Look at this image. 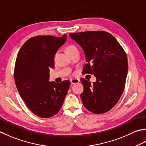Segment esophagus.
<instances>
[{"mask_svg": "<svg viewBox=\"0 0 146 146\" xmlns=\"http://www.w3.org/2000/svg\"><path fill=\"white\" fill-rule=\"evenodd\" d=\"M79 81H80V80L77 79H71L70 80V83H71V84H77V83L79 82Z\"/></svg>", "mask_w": 146, "mask_h": 146, "instance_id": "34e87169", "label": "esophagus"}]
</instances>
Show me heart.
<instances>
[{
  "label": "heart",
  "mask_w": 146,
  "mask_h": 146,
  "mask_svg": "<svg viewBox=\"0 0 146 146\" xmlns=\"http://www.w3.org/2000/svg\"><path fill=\"white\" fill-rule=\"evenodd\" d=\"M77 48L76 46L74 45V44H70V45H69L67 47L66 51H67V52H69L71 51H73V50H77Z\"/></svg>",
  "instance_id": "b5f03b06"
}]
</instances>
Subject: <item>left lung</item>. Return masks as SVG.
Instances as JSON below:
<instances>
[{
  "mask_svg": "<svg viewBox=\"0 0 146 146\" xmlns=\"http://www.w3.org/2000/svg\"><path fill=\"white\" fill-rule=\"evenodd\" d=\"M70 36L84 52L88 64L83 73L96 77L93 84L81 79L83 105L94 113H105L113 108L124 91L128 71L125 52L113 36L106 31L76 33Z\"/></svg>",
  "mask_w": 146,
  "mask_h": 146,
  "instance_id": "left-lung-1",
  "label": "left lung"
}]
</instances>
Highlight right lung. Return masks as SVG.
Masks as SVG:
<instances>
[{
    "instance_id": "obj_1",
    "label": "right lung",
    "mask_w": 146,
    "mask_h": 146,
    "mask_svg": "<svg viewBox=\"0 0 146 146\" xmlns=\"http://www.w3.org/2000/svg\"><path fill=\"white\" fill-rule=\"evenodd\" d=\"M67 36H36L21 48L14 67V81L21 97L36 115L50 118L60 111L70 82H49L58 49Z\"/></svg>"
}]
</instances>
